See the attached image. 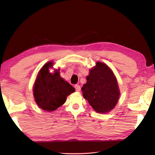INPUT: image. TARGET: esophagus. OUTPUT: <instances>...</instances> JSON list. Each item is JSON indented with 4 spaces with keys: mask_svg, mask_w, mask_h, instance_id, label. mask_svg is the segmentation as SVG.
<instances>
[{
    "mask_svg": "<svg viewBox=\"0 0 155 155\" xmlns=\"http://www.w3.org/2000/svg\"><path fill=\"white\" fill-rule=\"evenodd\" d=\"M74 88H75V90L78 92L81 91V87L78 84H76L74 86Z\"/></svg>",
    "mask_w": 155,
    "mask_h": 155,
    "instance_id": "1",
    "label": "esophagus"
}]
</instances>
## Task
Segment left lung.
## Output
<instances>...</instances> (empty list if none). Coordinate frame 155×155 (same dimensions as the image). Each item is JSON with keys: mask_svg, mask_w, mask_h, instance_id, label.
<instances>
[{"mask_svg": "<svg viewBox=\"0 0 155 155\" xmlns=\"http://www.w3.org/2000/svg\"><path fill=\"white\" fill-rule=\"evenodd\" d=\"M82 87L83 97L95 111L106 113L115 107L119 98V89L113 72L103 62H97Z\"/></svg>", "mask_w": 155, "mask_h": 155, "instance_id": "obj_1", "label": "left lung"}]
</instances>
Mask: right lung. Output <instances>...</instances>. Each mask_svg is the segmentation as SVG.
Segmentation results:
<instances>
[{"label": "right lung", "mask_w": 155, "mask_h": 155, "mask_svg": "<svg viewBox=\"0 0 155 155\" xmlns=\"http://www.w3.org/2000/svg\"><path fill=\"white\" fill-rule=\"evenodd\" d=\"M52 62H48L42 67L37 76L33 88L35 101L42 109L53 111L63 104L74 88L60 77L59 70L49 72Z\"/></svg>", "instance_id": "obj_1"}]
</instances>
